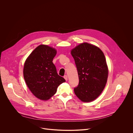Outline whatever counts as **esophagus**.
Returning a JSON list of instances; mask_svg holds the SVG:
<instances>
[{
    "mask_svg": "<svg viewBox=\"0 0 133 133\" xmlns=\"http://www.w3.org/2000/svg\"><path fill=\"white\" fill-rule=\"evenodd\" d=\"M64 78H65V79L66 81H67V80H68V77H67V75H65L64 76Z\"/></svg>",
    "mask_w": 133,
    "mask_h": 133,
    "instance_id": "1",
    "label": "esophagus"
}]
</instances>
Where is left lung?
<instances>
[{"mask_svg":"<svg viewBox=\"0 0 133 133\" xmlns=\"http://www.w3.org/2000/svg\"><path fill=\"white\" fill-rule=\"evenodd\" d=\"M70 53L79 77L75 94L83 102H92L100 95L107 83L108 68L105 55L99 47L87 43L76 46Z\"/></svg>","mask_w":133,"mask_h":133,"instance_id":"obj_1","label":"left lung"}]
</instances>
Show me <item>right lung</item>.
<instances>
[{
  "mask_svg": "<svg viewBox=\"0 0 133 133\" xmlns=\"http://www.w3.org/2000/svg\"><path fill=\"white\" fill-rule=\"evenodd\" d=\"M57 50L40 45L25 61L23 75L26 84L34 95L43 101L49 99L65 79L59 76L52 60Z\"/></svg>",
  "mask_w": 133,
  "mask_h": 133,
  "instance_id": "obj_1",
  "label": "right lung"
}]
</instances>
